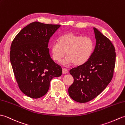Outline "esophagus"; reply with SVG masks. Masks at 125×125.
Segmentation results:
<instances>
[{"mask_svg":"<svg viewBox=\"0 0 125 125\" xmlns=\"http://www.w3.org/2000/svg\"><path fill=\"white\" fill-rule=\"evenodd\" d=\"M68 72V70L67 69H66L65 68L62 69V73L63 74H66V73H67Z\"/></svg>","mask_w":125,"mask_h":125,"instance_id":"1","label":"esophagus"}]
</instances>
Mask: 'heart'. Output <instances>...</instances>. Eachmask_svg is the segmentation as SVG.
I'll return each mask as SVG.
<instances>
[{
    "mask_svg": "<svg viewBox=\"0 0 125 125\" xmlns=\"http://www.w3.org/2000/svg\"><path fill=\"white\" fill-rule=\"evenodd\" d=\"M94 42L90 37H83L69 32L60 37L59 43L52 45L51 51L53 59L57 62L61 61L64 65L73 63L75 65L83 64L88 61L93 52Z\"/></svg>",
    "mask_w": 125,
    "mask_h": 125,
    "instance_id": "obj_1",
    "label": "heart"
}]
</instances>
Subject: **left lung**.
Segmentation results:
<instances>
[{"instance_id":"8db88e82","label":"left lung","mask_w":125,"mask_h":125,"mask_svg":"<svg viewBox=\"0 0 125 125\" xmlns=\"http://www.w3.org/2000/svg\"><path fill=\"white\" fill-rule=\"evenodd\" d=\"M95 47L83 64L70 70L74 82L68 89L72 99L86 103L101 94L111 82L115 63V52L111 41L94 28Z\"/></svg>"}]
</instances>
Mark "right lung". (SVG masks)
<instances>
[{
    "label": "right lung",
    "instance_id": "add662e5",
    "mask_svg": "<svg viewBox=\"0 0 125 125\" xmlns=\"http://www.w3.org/2000/svg\"><path fill=\"white\" fill-rule=\"evenodd\" d=\"M60 27L31 23L11 42L10 61L14 76L20 90L31 98L44 96L51 80L61 76L62 69L51 59L48 48L51 37Z\"/></svg>",
    "mask_w": 125,
    "mask_h": 125
}]
</instances>
